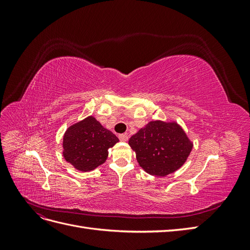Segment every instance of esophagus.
<instances>
[{"label":"esophagus","instance_id":"esophagus-1","mask_svg":"<svg viewBox=\"0 0 250 250\" xmlns=\"http://www.w3.org/2000/svg\"><path fill=\"white\" fill-rule=\"evenodd\" d=\"M119 139H120V141H122V142H126V141H128V135H127L126 133L119 134Z\"/></svg>","mask_w":250,"mask_h":250}]
</instances>
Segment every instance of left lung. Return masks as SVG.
<instances>
[{"instance_id":"1","label":"left lung","mask_w":250,"mask_h":250,"mask_svg":"<svg viewBox=\"0 0 250 250\" xmlns=\"http://www.w3.org/2000/svg\"><path fill=\"white\" fill-rule=\"evenodd\" d=\"M129 145L141 167L151 175L166 176L187 161L193 145L175 123L152 121L133 134Z\"/></svg>"}]
</instances>
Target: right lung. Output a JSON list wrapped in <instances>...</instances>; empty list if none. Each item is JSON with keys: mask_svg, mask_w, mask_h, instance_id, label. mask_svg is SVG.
Returning a JSON list of instances; mask_svg holds the SVG:
<instances>
[{"mask_svg": "<svg viewBox=\"0 0 250 250\" xmlns=\"http://www.w3.org/2000/svg\"><path fill=\"white\" fill-rule=\"evenodd\" d=\"M119 139L98 121L88 117L71 126L63 137V156L79 171L86 172L103 164L108 156V148Z\"/></svg>", "mask_w": 250, "mask_h": 250, "instance_id": "add662e5", "label": "right lung"}]
</instances>
